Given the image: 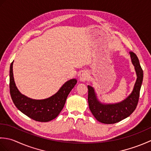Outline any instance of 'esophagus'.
<instances>
[{
  "label": "esophagus",
  "mask_w": 151,
  "mask_h": 151,
  "mask_svg": "<svg viewBox=\"0 0 151 151\" xmlns=\"http://www.w3.org/2000/svg\"><path fill=\"white\" fill-rule=\"evenodd\" d=\"M88 74L86 73H82V74L81 76V81L82 82H84V81H86V80L88 79Z\"/></svg>",
  "instance_id": "obj_1"
}]
</instances>
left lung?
Wrapping results in <instances>:
<instances>
[{"mask_svg":"<svg viewBox=\"0 0 151 151\" xmlns=\"http://www.w3.org/2000/svg\"><path fill=\"white\" fill-rule=\"evenodd\" d=\"M137 74V80L133 91L123 102L115 104H102L96 98L94 89L88 86V104L92 114L96 119L104 124H114L128 117L136 110L138 104L143 72L136 54L130 52Z\"/></svg>","mask_w":151,"mask_h":151,"instance_id":"1","label":"left lung"}]
</instances>
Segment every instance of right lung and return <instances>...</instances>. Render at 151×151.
<instances>
[{"instance_id":"obj_1","label":"right lung","mask_w":151,"mask_h":151,"mask_svg":"<svg viewBox=\"0 0 151 151\" xmlns=\"http://www.w3.org/2000/svg\"><path fill=\"white\" fill-rule=\"evenodd\" d=\"M13 62L9 69V92L15 106L22 113L36 121L48 122L55 119L62 110L67 96L77 82L76 80L71 79L65 82L52 97L44 100H34L22 95L15 86Z\"/></svg>"}]
</instances>
